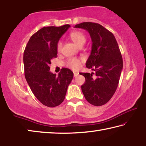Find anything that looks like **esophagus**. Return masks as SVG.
I'll use <instances>...</instances> for the list:
<instances>
[{"mask_svg":"<svg viewBox=\"0 0 146 146\" xmlns=\"http://www.w3.org/2000/svg\"><path fill=\"white\" fill-rule=\"evenodd\" d=\"M78 75H79L78 72H74V77H76V76H78Z\"/></svg>","mask_w":146,"mask_h":146,"instance_id":"1","label":"esophagus"}]
</instances>
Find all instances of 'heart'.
Returning <instances> with one entry per match:
<instances>
[{"instance_id":"obj_1","label":"heart","mask_w":146,"mask_h":146,"mask_svg":"<svg viewBox=\"0 0 146 146\" xmlns=\"http://www.w3.org/2000/svg\"><path fill=\"white\" fill-rule=\"evenodd\" d=\"M70 38L71 40L74 42L76 44H77L78 46H82L85 43L87 38L85 35L80 31H74L70 33ZM62 48V42L60 40H59L57 42L56 44V50L57 51L59 52H61ZM83 61V59L78 57H71L68 59L66 61V65L67 67L70 68L72 70H78L80 67L81 64Z\"/></svg>"}]
</instances>
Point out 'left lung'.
<instances>
[{
  "mask_svg": "<svg viewBox=\"0 0 146 146\" xmlns=\"http://www.w3.org/2000/svg\"><path fill=\"white\" fill-rule=\"evenodd\" d=\"M74 27L88 31L92 42L86 66L96 71V76L93 78V72L80 73L85 78L83 94L90 104L102 106L113 97L120 80L123 59L118 44L113 33L100 24L85 22Z\"/></svg>",
  "mask_w": 146,
  "mask_h": 146,
  "instance_id": "left-lung-1",
  "label": "left lung"
}]
</instances>
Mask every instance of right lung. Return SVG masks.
I'll use <instances>...</instances> for the list:
<instances>
[{
    "label": "right lung",
    "mask_w": 146,
    "mask_h": 146,
    "mask_svg": "<svg viewBox=\"0 0 146 146\" xmlns=\"http://www.w3.org/2000/svg\"><path fill=\"white\" fill-rule=\"evenodd\" d=\"M69 27L65 25L42 28L32 35L24 52L26 82L37 99L49 107L63 102L73 78L74 74L68 68H62L58 76L49 71L51 60L57 57V42Z\"/></svg>",
    "instance_id": "obj_1"
}]
</instances>
